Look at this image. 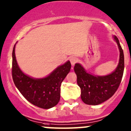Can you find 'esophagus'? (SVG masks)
<instances>
[{"label":"esophagus","instance_id":"34e87169","mask_svg":"<svg viewBox=\"0 0 131 131\" xmlns=\"http://www.w3.org/2000/svg\"><path fill=\"white\" fill-rule=\"evenodd\" d=\"M69 60H70V62H71L72 66H74V64H75L77 62V58H75V57H70Z\"/></svg>","mask_w":131,"mask_h":131}]
</instances>
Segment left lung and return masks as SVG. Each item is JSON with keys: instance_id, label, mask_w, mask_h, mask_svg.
Segmentation results:
<instances>
[{"instance_id": "8db88e82", "label": "left lung", "mask_w": 131, "mask_h": 131, "mask_svg": "<svg viewBox=\"0 0 131 131\" xmlns=\"http://www.w3.org/2000/svg\"><path fill=\"white\" fill-rule=\"evenodd\" d=\"M114 40L119 47L120 56L115 71L105 75H96L88 72L81 64L76 63L74 71L77 82L81 89V99L88 105H98L111 98L119 88L124 69V57L119 39L116 36Z\"/></svg>"}]
</instances>
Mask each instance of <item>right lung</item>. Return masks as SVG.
Listing matches in <instances>:
<instances>
[{
    "label": "right lung",
    "instance_id": "right-lung-1",
    "mask_svg": "<svg viewBox=\"0 0 131 131\" xmlns=\"http://www.w3.org/2000/svg\"><path fill=\"white\" fill-rule=\"evenodd\" d=\"M15 45L12 51V78L15 86L24 97L36 106L48 109L59 102L60 85L71 68L69 60L58 66L47 76L33 78L21 71L15 54Z\"/></svg>",
    "mask_w": 131,
    "mask_h": 131
}]
</instances>
